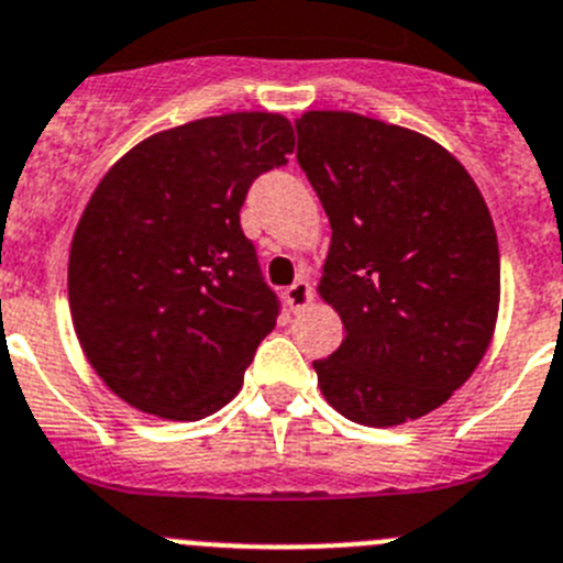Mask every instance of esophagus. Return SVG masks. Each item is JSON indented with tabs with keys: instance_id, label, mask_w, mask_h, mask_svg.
<instances>
[{
	"instance_id": "34e87169",
	"label": "esophagus",
	"mask_w": 563,
	"mask_h": 563,
	"mask_svg": "<svg viewBox=\"0 0 563 563\" xmlns=\"http://www.w3.org/2000/svg\"><path fill=\"white\" fill-rule=\"evenodd\" d=\"M285 301H287V307L292 309V312H298V309H303L309 301H312V287H309L307 278H298L296 285L287 287Z\"/></svg>"
}]
</instances>
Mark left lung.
I'll list each match as a JSON object with an SVG mask.
<instances>
[{"mask_svg": "<svg viewBox=\"0 0 563 563\" xmlns=\"http://www.w3.org/2000/svg\"><path fill=\"white\" fill-rule=\"evenodd\" d=\"M298 164L332 225L318 296L343 343L316 360L323 399L365 427L450 399L494 338L499 247L481 189L446 147L352 111H307Z\"/></svg>", "mask_w": 563, "mask_h": 563, "instance_id": "8db88e82", "label": "left lung"}]
</instances>
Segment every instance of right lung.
Returning <instances> with one entry per match:
<instances>
[{
	"mask_svg": "<svg viewBox=\"0 0 563 563\" xmlns=\"http://www.w3.org/2000/svg\"><path fill=\"white\" fill-rule=\"evenodd\" d=\"M292 147L287 117L236 111L153 133L102 175L71 236L69 309L122 401L198 421L240 394L278 316L240 209Z\"/></svg>",
	"mask_w": 563,
	"mask_h": 563,
	"instance_id": "add662e5",
	"label": "right lung"
}]
</instances>
